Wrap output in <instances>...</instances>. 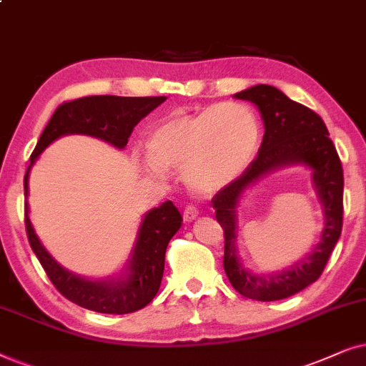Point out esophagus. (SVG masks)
<instances>
[{
    "instance_id": "1",
    "label": "esophagus",
    "mask_w": 366,
    "mask_h": 366,
    "mask_svg": "<svg viewBox=\"0 0 366 366\" xmlns=\"http://www.w3.org/2000/svg\"><path fill=\"white\" fill-rule=\"evenodd\" d=\"M197 216H199L197 207H194V206H187L186 209H184V221L191 222V221H194V219H196Z\"/></svg>"
}]
</instances>
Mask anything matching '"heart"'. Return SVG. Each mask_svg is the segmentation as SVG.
Instances as JSON below:
<instances>
[{"mask_svg": "<svg viewBox=\"0 0 366 366\" xmlns=\"http://www.w3.org/2000/svg\"><path fill=\"white\" fill-rule=\"evenodd\" d=\"M259 139L254 110L242 102H224L159 120L145 137V152L154 175L180 170L189 191L211 196L249 167Z\"/></svg>", "mask_w": 366, "mask_h": 366, "instance_id": "heart-1", "label": "heart"}]
</instances>
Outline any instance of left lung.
<instances>
[{"instance_id": "8db88e82", "label": "left lung", "mask_w": 366, "mask_h": 366, "mask_svg": "<svg viewBox=\"0 0 366 366\" xmlns=\"http://www.w3.org/2000/svg\"><path fill=\"white\" fill-rule=\"evenodd\" d=\"M252 102L264 122L257 157L244 172L212 197L216 219L224 229V271L232 288L246 298L276 301L293 296L323 272L343 226V169L328 129L318 114L288 99L271 85H256L234 95ZM303 163L314 170V183L324 204L325 227L310 254L290 270L267 277L252 275L237 254V212L240 197L257 179L286 164Z\"/></svg>"}]
</instances>
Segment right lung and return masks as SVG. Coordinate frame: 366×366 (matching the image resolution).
<instances>
[{"instance_id":"add662e5","label":"right lung","mask_w":366,"mask_h":366,"mask_svg":"<svg viewBox=\"0 0 366 366\" xmlns=\"http://www.w3.org/2000/svg\"><path fill=\"white\" fill-rule=\"evenodd\" d=\"M165 102V97H115L95 95L65 102L55 110L31 154V164L24 175V196L28 197V177L40 154L61 135L84 134L124 149L134 127ZM24 202V226L28 241L55 288L81 308L107 315H127L147 306L160 288L165 249L182 226V216L170 201L145 214L134 249L120 276L107 280H86L66 271L50 256L38 239Z\"/></svg>"}]
</instances>
